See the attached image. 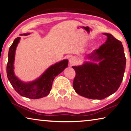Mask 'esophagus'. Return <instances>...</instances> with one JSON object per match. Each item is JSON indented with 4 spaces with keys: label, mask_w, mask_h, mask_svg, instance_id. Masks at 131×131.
<instances>
[{
    "label": "esophagus",
    "mask_w": 131,
    "mask_h": 131,
    "mask_svg": "<svg viewBox=\"0 0 131 131\" xmlns=\"http://www.w3.org/2000/svg\"><path fill=\"white\" fill-rule=\"evenodd\" d=\"M69 63L70 66H73L76 63V59L74 58H70L69 59Z\"/></svg>",
    "instance_id": "esophagus-1"
}]
</instances>
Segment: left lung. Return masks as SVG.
<instances>
[{
	"instance_id": "1",
	"label": "left lung",
	"mask_w": 131,
	"mask_h": 131,
	"mask_svg": "<svg viewBox=\"0 0 131 131\" xmlns=\"http://www.w3.org/2000/svg\"><path fill=\"white\" fill-rule=\"evenodd\" d=\"M107 40L99 49L85 58L82 65L73 66L76 72L73 86L81 96L102 100L113 94L123 79L126 58L121 42L108 33Z\"/></svg>"
}]
</instances>
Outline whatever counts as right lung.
<instances>
[{"instance_id": "obj_1", "label": "right lung", "mask_w": 131, "mask_h": 131, "mask_svg": "<svg viewBox=\"0 0 131 131\" xmlns=\"http://www.w3.org/2000/svg\"><path fill=\"white\" fill-rule=\"evenodd\" d=\"M29 34H30V32H27L20 34V36H28ZM20 40V37L16 38L9 48L6 69L8 79L14 90L21 96L31 99H41L47 96L50 93L55 77L68 67V60H62L50 66L36 80L30 82H23L15 75L14 72L16 50Z\"/></svg>"}]
</instances>
